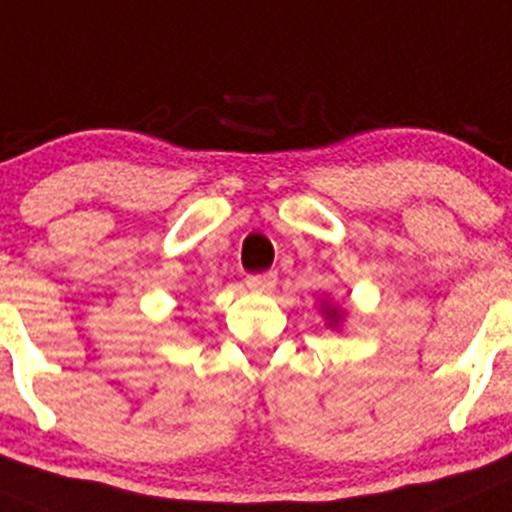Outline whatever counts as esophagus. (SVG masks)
<instances>
[{"label": "esophagus", "instance_id": "esophagus-1", "mask_svg": "<svg viewBox=\"0 0 512 512\" xmlns=\"http://www.w3.org/2000/svg\"><path fill=\"white\" fill-rule=\"evenodd\" d=\"M278 283V275L275 273H262V275H250L247 278V288L255 290V293H270Z\"/></svg>", "mask_w": 512, "mask_h": 512}]
</instances>
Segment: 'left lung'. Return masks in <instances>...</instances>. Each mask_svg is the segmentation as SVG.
Instances as JSON below:
<instances>
[{
    "instance_id": "obj_1",
    "label": "left lung",
    "mask_w": 512,
    "mask_h": 512,
    "mask_svg": "<svg viewBox=\"0 0 512 512\" xmlns=\"http://www.w3.org/2000/svg\"><path fill=\"white\" fill-rule=\"evenodd\" d=\"M344 313H347V311H344L339 303L329 301V298H321V316L326 319V326H329V329H334V331L342 329Z\"/></svg>"
}]
</instances>
